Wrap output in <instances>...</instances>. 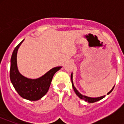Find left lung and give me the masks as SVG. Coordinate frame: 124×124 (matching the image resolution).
<instances>
[{"label":"left lung","instance_id":"8db88e82","mask_svg":"<svg viewBox=\"0 0 124 124\" xmlns=\"http://www.w3.org/2000/svg\"><path fill=\"white\" fill-rule=\"evenodd\" d=\"M71 78L72 85H73L74 91H75V93L77 94V95L80 98H81V99H82V100H84L85 101H86V102H88L89 103H93V102H97V101H98V100H101V99H102V98H104V97H105V96H100V97H98V98H91V97H88V96H84V95H82V94H80V93L78 91L77 89L75 87V86H74L73 83V81H72V78H73V75H72V74H71ZM113 88H114V87H113ZM113 88L110 91L108 94H109L112 91H113Z\"/></svg>","mask_w":124,"mask_h":124}]
</instances>
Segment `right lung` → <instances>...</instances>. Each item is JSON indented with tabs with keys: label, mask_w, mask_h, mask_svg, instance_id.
<instances>
[{
	"label": "right lung",
	"mask_w": 124,
	"mask_h": 124,
	"mask_svg": "<svg viewBox=\"0 0 124 124\" xmlns=\"http://www.w3.org/2000/svg\"><path fill=\"white\" fill-rule=\"evenodd\" d=\"M18 44L13 50L11 58L10 77L13 85L21 97L31 101H36L42 98L48 91L54 73L62 67H56L37 79H30L24 77L18 72L16 64L17 51L24 41Z\"/></svg>",
	"instance_id": "add662e5"
}]
</instances>
